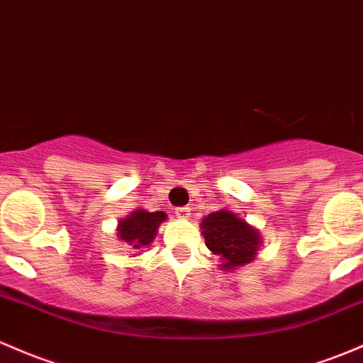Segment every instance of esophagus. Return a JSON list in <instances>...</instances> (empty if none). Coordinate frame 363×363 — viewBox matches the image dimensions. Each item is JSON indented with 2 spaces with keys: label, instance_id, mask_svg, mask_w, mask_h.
Masks as SVG:
<instances>
[{
  "label": "esophagus",
  "instance_id": "1",
  "mask_svg": "<svg viewBox=\"0 0 363 363\" xmlns=\"http://www.w3.org/2000/svg\"><path fill=\"white\" fill-rule=\"evenodd\" d=\"M175 216H177L179 219H188V217H191V208L189 207L175 208Z\"/></svg>",
  "mask_w": 363,
  "mask_h": 363
}]
</instances>
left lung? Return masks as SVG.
I'll return each instance as SVG.
<instances>
[{
  "instance_id": "1",
  "label": "left lung",
  "mask_w": 363,
  "mask_h": 363,
  "mask_svg": "<svg viewBox=\"0 0 363 363\" xmlns=\"http://www.w3.org/2000/svg\"><path fill=\"white\" fill-rule=\"evenodd\" d=\"M205 245L213 254L223 257V269L249 264L255 257L259 233L230 211H217L207 216L201 223Z\"/></svg>"
}]
</instances>
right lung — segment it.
Masks as SVG:
<instances>
[{
	"label": "right lung",
	"instance_id": "1",
	"mask_svg": "<svg viewBox=\"0 0 363 363\" xmlns=\"http://www.w3.org/2000/svg\"><path fill=\"white\" fill-rule=\"evenodd\" d=\"M167 219L165 212H146L143 208L132 212L120 223V238L125 240L132 249L140 250L150 245L156 236L160 224Z\"/></svg>",
	"mask_w": 363,
	"mask_h": 363
}]
</instances>
